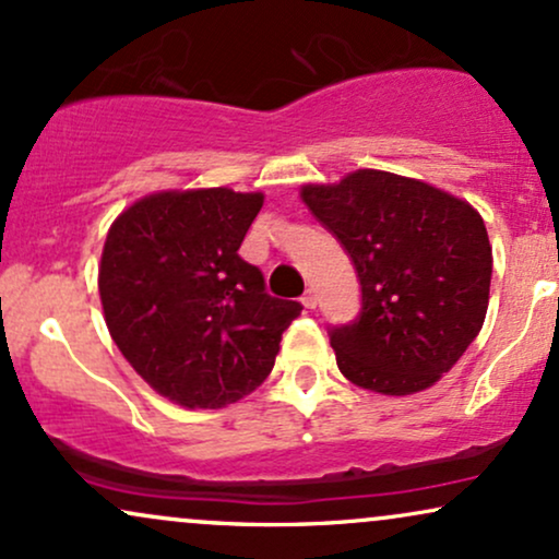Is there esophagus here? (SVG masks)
<instances>
[{"mask_svg": "<svg viewBox=\"0 0 559 559\" xmlns=\"http://www.w3.org/2000/svg\"><path fill=\"white\" fill-rule=\"evenodd\" d=\"M301 305H305L307 309H314V307H318V292H314V288H309V292L305 294V297H301Z\"/></svg>", "mask_w": 559, "mask_h": 559, "instance_id": "esophagus-1", "label": "esophagus"}]
</instances>
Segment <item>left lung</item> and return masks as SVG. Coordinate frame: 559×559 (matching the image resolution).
<instances>
[{
  "mask_svg": "<svg viewBox=\"0 0 559 559\" xmlns=\"http://www.w3.org/2000/svg\"><path fill=\"white\" fill-rule=\"evenodd\" d=\"M301 200L361 286L359 318L331 328L344 378L382 395L435 385L487 314L492 247L481 215L427 181L378 169L307 185Z\"/></svg>",
  "mask_w": 559,
  "mask_h": 559,
  "instance_id": "1",
  "label": "left lung"
}]
</instances>
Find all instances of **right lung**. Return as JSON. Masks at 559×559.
I'll list each match as a JSON object with an SVG mask.
<instances>
[{
	"label": "right lung",
	"instance_id": "right-lung-1",
	"mask_svg": "<svg viewBox=\"0 0 559 559\" xmlns=\"http://www.w3.org/2000/svg\"><path fill=\"white\" fill-rule=\"evenodd\" d=\"M260 192H156L114 221L98 267L109 333L156 393L224 408L271 374L299 301L265 292L239 258Z\"/></svg>",
	"mask_w": 559,
	"mask_h": 559
}]
</instances>
